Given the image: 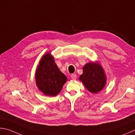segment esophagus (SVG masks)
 <instances>
[{
    "instance_id": "34e87169",
    "label": "esophagus",
    "mask_w": 135,
    "mask_h": 135,
    "mask_svg": "<svg viewBox=\"0 0 135 135\" xmlns=\"http://www.w3.org/2000/svg\"><path fill=\"white\" fill-rule=\"evenodd\" d=\"M71 78L73 79V80H76V74H71Z\"/></svg>"
}]
</instances>
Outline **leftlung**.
<instances>
[{
	"instance_id": "left-lung-1",
	"label": "left lung",
	"mask_w": 135,
	"mask_h": 135,
	"mask_svg": "<svg viewBox=\"0 0 135 135\" xmlns=\"http://www.w3.org/2000/svg\"><path fill=\"white\" fill-rule=\"evenodd\" d=\"M88 90L97 94L106 85V75L99 62H88L83 67V73L79 77Z\"/></svg>"
}]
</instances>
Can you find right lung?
Returning a JSON list of instances; mask_svg holds the SVG:
<instances>
[{"label": "right lung", "instance_id": "right-lung-1", "mask_svg": "<svg viewBox=\"0 0 135 135\" xmlns=\"http://www.w3.org/2000/svg\"><path fill=\"white\" fill-rule=\"evenodd\" d=\"M36 82L40 91L47 96L54 97L59 94L67 81L55 63L54 57L47 52L39 62L36 71Z\"/></svg>", "mask_w": 135, "mask_h": 135}]
</instances>
